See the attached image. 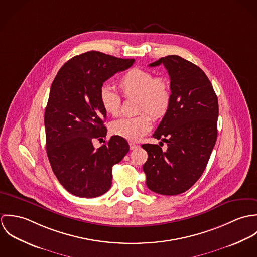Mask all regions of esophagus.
<instances>
[{
  "label": "esophagus",
  "mask_w": 257,
  "mask_h": 257,
  "mask_svg": "<svg viewBox=\"0 0 257 257\" xmlns=\"http://www.w3.org/2000/svg\"><path fill=\"white\" fill-rule=\"evenodd\" d=\"M139 146L137 145V144H134V143H130V148L131 149H136V148H138Z\"/></svg>",
  "instance_id": "34e87169"
}]
</instances>
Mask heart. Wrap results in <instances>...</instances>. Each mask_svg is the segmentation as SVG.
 <instances>
[{
	"label": "heart",
	"mask_w": 257,
	"mask_h": 257,
	"mask_svg": "<svg viewBox=\"0 0 257 257\" xmlns=\"http://www.w3.org/2000/svg\"><path fill=\"white\" fill-rule=\"evenodd\" d=\"M117 85L124 98L138 99L137 110L143 113L135 117L113 120L110 123V132L127 141H140L151 128L152 120L149 115L154 119H161L169 110L172 101L170 82L162 76L154 77L147 69L134 67L123 73ZM99 99L101 106L108 114H118L121 99L117 93L103 86L99 93Z\"/></svg>",
	"instance_id": "1"
}]
</instances>
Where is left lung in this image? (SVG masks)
<instances>
[{
	"instance_id": "left-lung-1",
	"label": "left lung",
	"mask_w": 257,
	"mask_h": 257,
	"mask_svg": "<svg viewBox=\"0 0 257 257\" xmlns=\"http://www.w3.org/2000/svg\"><path fill=\"white\" fill-rule=\"evenodd\" d=\"M160 64L170 77L172 101L153 138L168 147L162 151L158 145H143L148 154L143 169L149 190L173 196L190 189L206 169L217 141L219 104L200 67L178 55L162 57L149 66Z\"/></svg>"
}]
</instances>
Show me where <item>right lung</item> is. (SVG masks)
Returning a JSON list of instances; mask_svg holds the SVG:
<instances>
[{
    "label": "right lung",
    "instance_id": "add662e5",
    "mask_svg": "<svg viewBox=\"0 0 257 257\" xmlns=\"http://www.w3.org/2000/svg\"><path fill=\"white\" fill-rule=\"evenodd\" d=\"M134 62L88 51L68 60L52 82L44 112L46 153L56 178L74 196L96 198L108 192L112 166L130 150L117 136L97 149L93 142L107 136V112L99 99L104 82Z\"/></svg>",
    "mask_w": 257,
    "mask_h": 257
}]
</instances>
